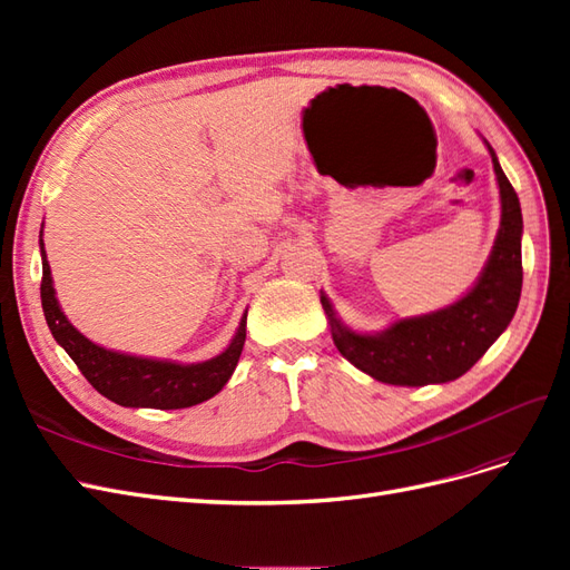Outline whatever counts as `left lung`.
Segmentation results:
<instances>
[{
  "mask_svg": "<svg viewBox=\"0 0 570 570\" xmlns=\"http://www.w3.org/2000/svg\"><path fill=\"white\" fill-rule=\"evenodd\" d=\"M502 202V218L492 252L478 281L450 306L392 321L383 331L364 333L344 323L333 302L321 292L337 352L375 381L402 387L452 383L485 354L507 331L521 299L523 216L519 195L488 140Z\"/></svg>",
  "mask_w": 570,
  "mask_h": 570,
  "instance_id": "left-lung-1",
  "label": "left lung"
}]
</instances>
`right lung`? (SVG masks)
<instances>
[{"mask_svg":"<svg viewBox=\"0 0 570 570\" xmlns=\"http://www.w3.org/2000/svg\"><path fill=\"white\" fill-rule=\"evenodd\" d=\"M45 228V223H42ZM42 254V312L55 340L76 361V366L88 377L90 385L105 394L107 400L130 409H187L212 400L230 381L239 354L247 337V312L239 318L230 344L220 354L197 361V364H180L170 358L137 356L128 352L107 350L85 337L78 327L66 318L57 299L55 278L47 262V252L40 230Z\"/></svg>","mask_w":570,"mask_h":570,"instance_id":"right-lung-1","label":"right lung"}]
</instances>
